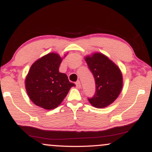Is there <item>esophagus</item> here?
<instances>
[{
	"label": "esophagus",
	"instance_id": "esophagus-1",
	"mask_svg": "<svg viewBox=\"0 0 152 152\" xmlns=\"http://www.w3.org/2000/svg\"><path fill=\"white\" fill-rule=\"evenodd\" d=\"M76 88H78V89H79V88H81V83H80V81H77V82H76Z\"/></svg>",
	"mask_w": 152,
	"mask_h": 152
}]
</instances>
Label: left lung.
<instances>
[{
	"instance_id": "left-lung-1",
	"label": "left lung",
	"mask_w": 152,
	"mask_h": 152,
	"mask_svg": "<svg viewBox=\"0 0 152 152\" xmlns=\"http://www.w3.org/2000/svg\"><path fill=\"white\" fill-rule=\"evenodd\" d=\"M96 82V94L88 102L96 108L108 106L118 98L123 86L119 68L105 55L94 53L85 57Z\"/></svg>"
}]
</instances>
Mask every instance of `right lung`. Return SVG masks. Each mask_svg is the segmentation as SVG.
Segmentation results:
<instances>
[{
  "mask_svg": "<svg viewBox=\"0 0 152 152\" xmlns=\"http://www.w3.org/2000/svg\"><path fill=\"white\" fill-rule=\"evenodd\" d=\"M62 59L58 53H50L31 66L25 86L28 97L36 106L46 110L55 109L65 99L71 87L76 86L69 81L67 75L59 72Z\"/></svg>",
  "mask_w": 152,
  "mask_h": 152,
  "instance_id": "1",
  "label": "right lung"
}]
</instances>
